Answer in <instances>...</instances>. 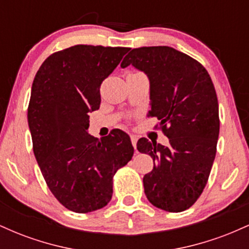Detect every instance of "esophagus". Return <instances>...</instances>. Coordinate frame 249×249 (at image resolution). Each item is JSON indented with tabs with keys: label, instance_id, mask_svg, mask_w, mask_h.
Here are the masks:
<instances>
[{
	"label": "esophagus",
	"instance_id": "esophagus-1",
	"mask_svg": "<svg viewBox=\"0 0 249 249\" xmlns=\"http://www.w3.org/2000/svg\"><path fill=\"white\" fill-rule=\"evenodd\" d=\"M137 141H138V138H137L136 134H131V142H132V145H133L134 150H136V148H137ZM136 152H137V151H136Z\"/></svg>",
	"mask_w": 249,
	"mask_h": 249
}]
</instances>
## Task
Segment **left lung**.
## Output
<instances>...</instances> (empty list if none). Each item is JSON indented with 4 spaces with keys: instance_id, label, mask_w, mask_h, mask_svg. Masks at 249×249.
I'll return each instance as SVG.
<instances>
[{
    "instance_id": "1",
    "label": "left lung",
    "mask_w": 249,
    "mask_h": 249,
    "mask_svg": "<svg viewBox=\"0 0 249 249\" xmlns=\"http://www.w3.org/2000/svg\"><path fill=\"white\" fill-rule=\"evenodd\" d=\"M132 65L150 82L148 116H156L168 138L164 146L141 138L139 152L153 159L142 178L153 206L167 212L190 208L207 184L216 153L219 105L210 75L196 59L171 47L132 49L121 67Z\"/></svg>"
}]
</instances>
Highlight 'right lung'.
<instances>
[{"instance_id":"right-lung-1","label":"right lung","mask_w":249,"mask_h":249,"mask_svg":"<svg viewBox=\"0 0 249 249\" xmlns=\"http://www.w3.org/2000/svg\"><path fill=\"white\" fill-rule=\"evenodd\" d=\"M128 50L73 45L48 57L34 78L28 107L34 154L48 187L72 212L107 205L113 176L133 156L124 131L101 139L88 133V113L99 108L102 82Z\"/></svg>"}]
</instances>
